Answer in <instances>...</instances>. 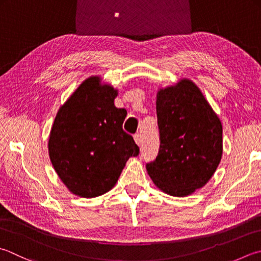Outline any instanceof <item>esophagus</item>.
Wrapping results in <instances>:
<instances>
[{"instance_id": "34e87169", "label": "esophagus", "mask_w": 261, "mask_h": 261, "mask_svg": "<svg viewBox=\"0 0 261 261\" xmlns=\"http://www.w3.org/2000/svg\"><path fill=\"white\" fill-rule=\"evenodd\" d=\"M134 140L139 145L142 144V135L140 134V133H136V134L134 135Z\"/></svg>"}]
</instances>
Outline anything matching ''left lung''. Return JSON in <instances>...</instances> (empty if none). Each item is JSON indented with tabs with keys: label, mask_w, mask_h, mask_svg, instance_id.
<instances>
[{
	"label": "left lung",
	"mask_w": 261,
	"mask_h": 261,
	"mask_svg": "<svg viewBox=\"0 0 261 261\" xmlns=\"http://www.w3.org/2000/svg\"><path fill=\"white\" fill-rule=\"evenodd\" d=\"M160 147L146 170L160 190L186 196L207 184L223 154V126L189 80L156 95Z\"/></svg>",
	"instance_id": "obj_1"
}]
</instances>
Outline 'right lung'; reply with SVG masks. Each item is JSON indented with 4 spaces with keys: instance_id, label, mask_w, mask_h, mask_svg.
Listing matches in <instances>:
<instances>
[{
    "instance_id": "right-lung-1",
    "label": "right lung",
    "mask_w": 261,
    "mask_h": 261,
    "mask_svg": "<svg viewBox=\"0 0 261 261\" xmlns=\"http://www.w3.org/2000/svg\"><path fill=\"white\" fill-rule=\"evenodd\" d=\"M117 91L99 77L83 82L59 109L48 154L61 180L73 194L95 198L114 188L126 161L140 153L122 129L127 111L115 107Z\"/></svg>"
}]
</instances>
